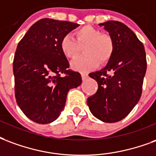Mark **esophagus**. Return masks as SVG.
<instances>
[{
  "label": "esophagus",
  "instance_id": "1",
  "mask_svg": "<svg viewBox=\"0 0 156 156\" xmlns=\"http://www.w3.org/2000/svg\"><path fill=\"white\" fill-rule=\"evenodd\" d=\"M81 76H82V79H83V80H85V79H87V78H88V75L86 74V73H82Z\"/></svg>",
  "mask_w": 156,
  "mask_h": 156
}]
</instances>
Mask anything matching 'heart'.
<instances>
[{
	"mask_svg": "<svg viewBox=\"0 0 156 156\" xmlns=\"http://www.w3.org/2000/svg\"><path fill=\"white\" fill-rule=\"evenodd\" d=\"M75 39L65 35L60 41L63 55L69 59H73L80 54L83 48L85 55L78 58L71 63L75 71L87 73L93 70L100 63H106L112 56L114 43L108 34H101L98 29L92 26H83L74 33Z\"/></svg>",
	"mask_w": 156,
	"mask_h": 156,
	"instance_id": "heart-1",
	"label": "heart"
}]
</instances>
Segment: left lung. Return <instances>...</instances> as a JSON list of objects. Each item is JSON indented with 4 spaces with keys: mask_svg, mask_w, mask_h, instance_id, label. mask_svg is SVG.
<instances>
[{
    "mask_svg": "<svg viewBox=\"0 0 156 156\" xmlns=\"http://www.w3.org/2000/svg\"><path fill=\"white\" fill-rule=\"evenodd\" d=\"M99 25L113 40L114 51L104 69L89 73L98 82V89L87 103L98 119L113 123L125 118L140 98L147 66L146 51L136 34L123 23L108 20Z\"/></svg>",
    "mask_w": 156,
    "mask_h": 156,
    "instance_id": "left-lung-1",
    "label": "left lung"
}]
</instances>
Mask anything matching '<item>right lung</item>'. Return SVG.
I'll return each instance as SVG.
<instances>
[{"instance_id":"obj_1","label":"right lung","mask_w":156,"mask_h":156,"mask_svg":"<svg viewBox=\"0 0 156 156\" xmlns=\"http://www.w3.org/2000/svg\"><path fill=\"white\" fill-rule=\"evenodd\" d=\"M76 23L41 19L29 29L17 45L13 62L15 94L24 114L39 124L57 119L67 94L82 83L81 74L68 70L60 41L78 27ZM62 73L66 74L61 77Z\"/></svg>"}]
</instances>
